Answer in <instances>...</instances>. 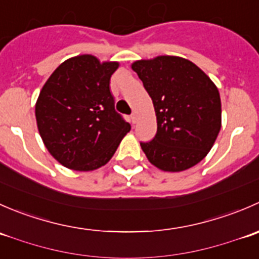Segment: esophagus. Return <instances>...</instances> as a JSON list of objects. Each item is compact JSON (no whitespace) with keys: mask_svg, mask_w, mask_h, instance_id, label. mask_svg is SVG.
<instances>
[{"mask_svg":"<svg viewBox=\"0 0 259 259\" xmlns=\"http://www.w3.org/2000/svg\"><path fill=\"white\" fill-rule=\"evenodd\" d=\"M130 121H132V124H135V122L138 121V116H137V114L133 113L132 115H130Z\"/></svg>","mask_w":259,"mask_h":259,"instance_id":"obj_1","label":"esophagus"}]
</instances>
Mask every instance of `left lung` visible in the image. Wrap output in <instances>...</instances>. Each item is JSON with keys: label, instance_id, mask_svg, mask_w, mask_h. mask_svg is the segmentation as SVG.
<instances>
[{"label": "left lung", "instance_id": "1", "mask_svg": "<svg viewBox=\"0 0 259 259\" xmlns=\"http://www.w3.org/2000/svg\"><path fill=\"white\" fill-rule=\"evenodd\" d=\"M156 114L155 137L140 143L146 158L164 171H182L204 159L221 130L218 89L197 65L177 56L133 64Z\"/></svg>", "mask_w": 259, "mask_h": 259}]
</instances>
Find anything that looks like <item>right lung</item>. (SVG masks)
Listing matches in <instances>:
<instances>
[{
    "label": "right lung",
    "mask_w": 259,
    "mask_h": 259,
    "mask_svg": "<svg viewBox=\"0 0 259 259\" xmlns=\"http://www.w3.org/2000/svg\"><path fill=\"white\" fill-rule=\"evenodd\" d=\"M117 66L81 55L62 62L44 85L35 109L38 132L66 168L86 171L105 165L130 130L110 91Z\"/></svg>",
    "instance_id": "right-lung-1"
}]
</instances>
